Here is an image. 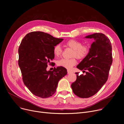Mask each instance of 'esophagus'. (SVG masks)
I'll return each mask as SVG.
<instances>
[{
	"mask_svg": "<svg viewBox=\"0 0 124 124\" xmlns=\"http://www.w3.org/2000/svg\"><path fill=\"white\" fill-rule=\"evenodd\" d=\"M72 73V71H70L69 70H67V73L68 74H71V73Z\"/></svg>",
	"mask_w": 124,
	"mask_h": 124,
	"instance_id": "esophagus-1",
	"label": "esophagus"
}]
</instances>
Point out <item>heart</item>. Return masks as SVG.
<instances>
[{
	"instance_id": "b5f03b06",
	"label": "heart",
	"mask_w": 124,
	"mask_h": 124,
	"mask_svg": "<svg viewBox=\"0 0 124 124\" xmlns=\"http://www.w3.org/2000/svg\"><path fill=\"white\" fill-rule=\"evenodd\" d=\"M67 47L73 50L72 53V57H76L78 59H82L85 58L88 54L89 48L86 45H82L81 42L77 40H69L66 43ZM53 53L55 56L59 57L62 53V49L60 45H56L54 47ZM77 61L75 58L70 59H62L57 62L58 66L65 68L67 69H70L75 65Z\"/></svg>"
}]
</instances>
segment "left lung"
<instances>
[{
	"label": "left lung",
	"instance_id": "left-lung-1",
	"mask_svg": "<svg viewBox=\"0 0 124 124\" xmlns=\"http://www.w3.org/2000/svg\"><path fill=\"white\" fill-rule=\"evenodd\" d=\"M93 39L88 55L77 66L85 75H78L71 84L74 93L81 98H88L94 95L107 82L113 62L112 47L109 39L101 33L87 36Z\"/></svg>",
	"mask_w": 124,
	"mask_h": 124
}]
</instances>
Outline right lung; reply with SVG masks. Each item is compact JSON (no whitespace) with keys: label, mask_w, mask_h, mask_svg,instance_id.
Instances as JSON below:
<instances>
[{"label":"right lung","mask_w":124,"mask_h":124,"mask_svg":"<svg viewBox=\"0 0 124 124\" xmlns=\"http://www.w3.org/2000/svg\"><path fill=\"white\" fill-rule=\"evenodd\" d=\"M63 40L42 31H32L26 35L19 46L18 63L23 82L37 96L47 98L54 94L59 81L67 74V69L61 66L46 70L54 59V47Z\"/></svg>","instance_id":"add662e5"}]
</instances>
